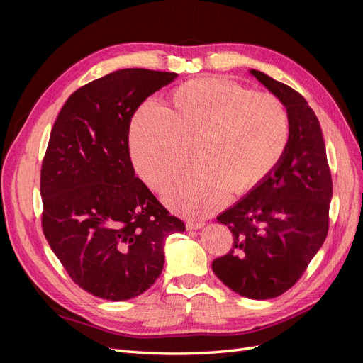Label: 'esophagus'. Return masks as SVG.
I'll return each mask as SVG.
<instances>
[{
  "label": "esophagus",
  "mask_w": 363,
  "mask_h": 363,
  "mask_svg": "<svg viewBox=\"0 0 363 363\" xmlns=\"http://www.w3.org/2000/svg\"><path fill=\"white\" fill-rule=\"evenodd\" d=\"M186 227H188L189 230H199V228L204 227V223L203 221H188Z\"/></svg>",
  "instance_id": "obj_1"
}]
</instances>
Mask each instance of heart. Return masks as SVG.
I'll list each match as a JSON object with an SVG mask.
<instances>
[{
	"mask_svg": "<svg viewBox=\"0 0 363 363\" xmlns=\"http://www.w3.org/2000/svg\"><path fill=\"white\" fill-rule=\"evenodd\" d=\"M291 125L276 96L219 77L192 80L171 94V106L145 104L130 125V157L150 188L162 189L197 142L195 169L163 191L172 211L204 216L230 189L242 194L277 167L289 144Z\"/></svg>",
	"mask_w": 363,
	"mask_h": 363,
	"instance_id": "obj_1",
	"label": "heart"
}]
</instances>
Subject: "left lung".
<instances>
[{
  "mask_svg": "<svg viewBox=\"0 0 363 363\" xmlns=\"http://www.w3.org/2000/svg\"><path fill=\"white\" fill-rule=\"evenodd\" d=\"M250 74L286 107L289 144L265 179L218 215L233 247L212 269L236 294L268 300L292 288L323 247L333 184L320 121L304 96L260 71Z\"/></svg>",
  "mask_w": 363,
  "mask_h": 363,
  "instance_id": "8db88e82",
  "label": "left lung"
}]
</instances>
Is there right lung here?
<instances>
[{"label": "right lung", "instance_id": "obj_1", "mask_svg": "<svg viewBox=\"0 0 363 363\" xmlns=\"http://www.w3.org/2000/svg\"><path fill=\"white\" fill-rule=\"evenodd\" d=\"M175 72L119 69L77 89L54 123L40 171L42 227L69 277L124 301L162 274L164 240L184 232L136 177L128 130L138 107Z\"/></svg>", "mask_w": 363, "mask_h": 363}]
</instances>
